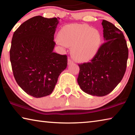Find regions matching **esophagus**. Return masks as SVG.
Returning <instances> with one entry per match:
<instances>
[{"label":"esophagus","instance_id":"1","mask_svg":"<svg viewBox=\"0 0 135 135\" xmlns=\"http://www.w3.org/2000/svg\"><path fill=\"white\" fill-rule=\"evenodd\" d=\"M73 63H74V62H73L72 59H70V58H68V65H70L71 64H73Z\"/></svg>","mask_w":135,"mask_h":135}]
</instances>
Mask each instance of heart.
I'll list each match as a JSON object with an SVG mask.
<instances>
[{"mask_svg":"<svg viewBox=\"0 0 135 135\" xmlns=\"http://www.w3.org/2000/svg\"><path fill=\"white\" fill-rule=\"evenodd\" d=\"M58 41L64 46L71 47V54L75 60L87 62L97 54L102 35L98 30L87 24H70L59 31Z\"/></svg>","mask_w":135,"mask_h":135,"instance_id":"heart-1","label":"heart"}]
</instances>
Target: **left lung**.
Masks as SVG:
<instances>
[{
	"label": "left lung",
	"mask_w": 135,
	"mask_h": 135,
	"mask_svg": "<svg viewBox=\"0 0 135 135\" xmlns=\"http://www.w3.org/2000/svg\"><path fill=\"white\" fill-rule=\"evenodd\" d=\"M105 43L90 62L79 64L77 82L88 94L103 97L113 91L122 80L128 59L127 43L122 31L102 20Z\"/></svg>",
	"instance_id": "8db88e82"
}]
</instances>
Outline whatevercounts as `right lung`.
<instances>
[{"instance_id": "obj_1", "label": "right lung", "mask_w": 135, "mask_h": 135, "mask_svg": "<svg viewBox=\"0 0 135 135\" xmlns=\"http://www.w3.org/2000/svg\"><path fill=\"white\" fill-rule=\"evenodd\" d=\"M59 20L36 16L23 22L13 35L10 61L13 76L20 88L35 98L51 94L67 68V55L54 52Z\"/></svg>"}]
</instances>
